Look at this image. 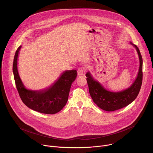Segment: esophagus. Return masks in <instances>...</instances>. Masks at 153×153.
<instances>
[{
  "label": "esophagus",
  "mask_w": 153,
  "mask_h": 153,
  "mask_svg": "<svg viewBox=\"0 0 153 153\" xmlns=\"http://www.w3.org/2000/svg\"><path fill=\"white\" fill-rule=\"evenodd\" d=\"M85 72H86V70H85V68H83V67H81V68H79L77 70V74L78 76H83L85 75Z\"/></svg>",
  "instance_id": "1"
}]
</instances>
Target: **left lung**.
Segmentation results:
<instances>
[{"mask_svg":"<svg viewBox=\"0 0 153 153\" xmlns=\"http://www.w3.org/2000/svg\"><path fill=\"white\" fill-rule=\"evenodd\" d=\"M138 53L140 67L137 77L131 87L124 91L113 93L106 90L97 81L94 80L90 73L86 74L89 92L94 102L102 110L113 111L124 108L133 102L137 97L142 83V57L138 47L133 45Z\"/></svg>","mask_w":153,"mask_h":153,"instance_id":"obj_1","label":"left lung"}]
</instances>
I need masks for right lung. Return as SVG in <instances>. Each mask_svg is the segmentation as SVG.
<instances>
[{
	"label": "right lung",
	"mask_w": 153,
	"mask_h": 153,
	"mask_svg": "<svg viewBox=\"0 0 153 153\" xmlns=\"http://www.w3.org/2000/svg\"><path fill=\"white\" fill-rule=\"evenodd\" d=\"M16 51L13 71L16 86L19 96L24 103L33 110L37 112L54 114L59 112L66 105L73 82L77 76L76 70L65 71L59 80L47 90L33 91L27 90L22 82L17 67V61L19 50Z\"/></svg>",
	"instance_id": "right-lung-1"
}]
</instances>
